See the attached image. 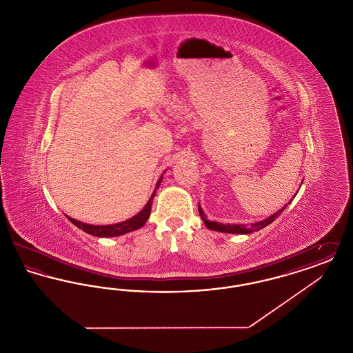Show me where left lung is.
I'll list each match as a JSON object with an SVG mask.
<instances>
[{"label": "left lung", "mask_w": 353, "mask_h": 353, "mask_svg": "<svg viewBox=\"0 0 353 353\" xmlns=\"http://www.w3.org/2000/svg\"><path fill=\"white\" fill-rule=\"evenodd\" d=\"M290 202H288V203H290ZM285 206H287V205H285L281 210H278L276 213H274L272 216H270L268 219H262V221H256V222H252L250 225H242V223H241V225H234V223L230 225V223H221V222H216V221H209L208 217L205 216V213L202 212L200 203H199V212H200V216H201L203 223H205L206 228L210 229V230H216V232H221V233H232V234H250L252 232H258V230L266 228L271 222H274V219H276L278 216L282 214V212L285 210Z\"/></svg>", "instance_id": "obj_1"}]
</instances>
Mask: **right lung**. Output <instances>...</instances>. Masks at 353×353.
I'll use <instances>...</instances> for the list:
<instances>
[{
    "label": "right lung",
    "instance_id": "obj_1",
    "mask_svg": "<svg viewBox=\"0 0 353 353\" xmlns=\"http://www.w3.org/2000/svg\"><path fill=\"white\" fill-rule=\"evenodd\" d=\"M163 181V174L160 176V179L157 180V184L154 186V190L152 193L151 199L147 202V205L136 214L132 219H127V221H123V222H119V223H114V225H88V223H84L81 222L78 219H71L66 216L75 226H78L79 229H82L85 233L88 234L95 235V236H118V235L127 234V233H131L134 230H137L140 228H143L145 225V222L150 219V214H151L152 201H153V197L156 194V190L159 189V186Z\"/></svg>",
    "mask_w": 353,
    "mask_h": 353
}]
</instances>
